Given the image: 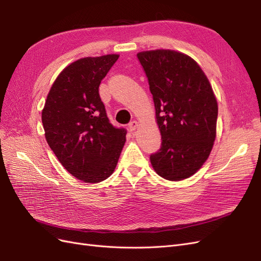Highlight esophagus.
Wrapping results in <instances>:
<instances>
[{
	"label": "esophagus",
	"mask_w": 261,
	"mask_h": 261,
	"mask_svg": "<svg viewBox=\"0 0 261 261\" xmlns=\"http://www.w3.org/2000/svg\"><path fill=\"white\" fill-rule=\"evenodd\" d=\"M137 127H138V123H137L136 121H132V122L128 124V129H129V132H134Z\"/></svg>",
	"instance_id": "obj_1"
}]
</instances>
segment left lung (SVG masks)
Returning a JSON list of instances; mask_svg holds the SVG:
<instances>
[{
  "label": "left lung",
  "instance_id": "8db88e82",
  "mask_svg": "<svg viewBox=\"0 0 261 261\" xmlns=\"http://www.w3.org/2000/svg\"><path fill=\"white\" fill-rule=\"evenodd\" d=\"M161 133L152 168L169 180L185 179L206 162L216 139L218 103L200 66L173 50L139 52Z\"/></svg>",
  "mask_w": 261,
  "mask_h": 261
}]
</instances>
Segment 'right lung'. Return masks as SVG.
<instances>
[{"label": "right lung", "mask_w": 261, "mask_h": 261, "mask_svg": "<svg viewBox=\"0 0 261 261\" xmlns=\"http://www.w3.org/2000/svg\"><path fill=\"white\" fill-rule=\"evenodd\" d=\"M117 54L75 61L53 83L42 110L45 139L60 163L86 183L112 174L126 141V129L110 123L99 96L101 81Z\"/></svg>", "instance_id": "right-lung-1"}]
</instances>
